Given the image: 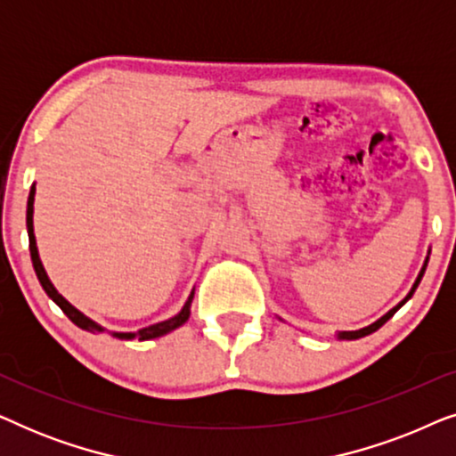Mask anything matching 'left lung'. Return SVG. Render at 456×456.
Returning <instances> with one entry per match:
<instances>
[{"instance_id":"8db88e82","label":"left lung","mask_w":456,"mask_h":456,"mask_svg":"<svg viewBox=\"0 0 456 456\" xmlns=\"http://www.w3.org/2000/svg\"><path fill=\"white\" fill-rule=\"evenodd\" d=\"M428 259H429V257H426V264H423V267H421V272H419V276H417V280H415V284H413V289H411V292H409V295H407V297H404V298H403V301L396 305V307H392V309L388 311V314H386V315H382V317H379V320H378V322H373V323H371V326H367V328H361V330H351V332H340V334H338V340H357V338H363V336H367V334H371V332H376V330H379V328H382V326H384V323H386V322H388V320H390V317H392V315H395V314H396V311H398V309H401V307H403V305L409 301V298H411V297H413V292H415V289H417V286H419V282H421L423 273H426V267H428Z\"/></svg>"}]
</instances>
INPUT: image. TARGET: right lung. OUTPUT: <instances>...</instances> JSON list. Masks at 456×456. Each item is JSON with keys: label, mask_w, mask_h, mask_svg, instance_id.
I'll use <instances>...</instances> for the list:
<instances>
[{"label": "right lung", "mask_w": 456, "mask_h": 456, "mask_svg": "<svg viewBox=\"0 0 456 456\" xmlns=\"http://www.w3.org/2000/svg\"><path fill=\"white\" fill-rule=\"evenodd\" d=\"M33 203H35V186H30V195H28V203H27V230H28V248H30V259H33V267H35V273L37 278H39V282L43 286V290L47 292V297L52 298V301L58 305V307L64 311L68 315V320L72 323H77L78 328L86 330V332H103V328L95 323L93 320H89L85 314H80L77 307H72L70 303L66 301L64 297L60 295L58 290H55V286L52 284V280L47 278V272L45 267H43L41 259H39V251H37V240H35V232H33ZM192 297H195V290L191 292L189 301L184 303V307L180 309V314H176L170 320L166 322H159V323H153V326H147V328H141L139 332H111V336H116V338L120 340H133V338H139V340H151V338H159V336H164L167 332H172V330H176L183 326V323L189 320L191 315V303H192Z\"/></svg>", "instance_id": "obj_1"}]
</instances>
